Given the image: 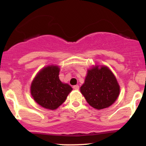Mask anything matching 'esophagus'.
I'll list each match as a JSON object with an SVG mask.
<instances>
[{
  "label": "esophagus",
  "instance_id": "34e87169",
  "mask_svg": "<svg viewBox=\"0 0 146 146\" xmlns=\"http://www.w3.org/2000/svg\"><path fill=\"white\" fill-rule=\"evenodd\" d=\"M73 88H74L75 90H78L79 88H80V86H79L78 85H75V86H73Z\"/></svg>",
  "mask_w": 146,
  "mask_h": 146
}]
</instances>
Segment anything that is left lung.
Returning <instances> with one entry per match:
<instances>
[{
	"instance_id": "obj_1",
	"label": "left lung",
	"mask_w": 146,
	"mask_h": 146,
	"mask_svg": "<svg viewBox=\"0 0 146 146\" xmlns=\"http://www.w3.org/2000/svg\"><path fill=\"white\" fill-rule=\"evenodd\" d=\"M80 91L90 106L100 110L111 106L119 95L120 87L115 76L106 66L88 70Z\"/></svg>"
}]
</instances>
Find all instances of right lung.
I'll use <instances>...</instances> for the list:
<instances>
[{"instance_id":"1","label":"right lung","mask_w":146,"mask_h":146,"mask_svg":"<svg viewBox=\"0 0 146 146\" xmlns=\"http://www.w3.org/2000/svg\"><path fill=\"white\" fill-rule=\"evenodd\" d=\"M60 68L51 65L43 68L33 79L31 85V94L33 100L46 109L55 110L66 100L73 90L68 84L59 79Z\"/></svg>"}]
</instances>
